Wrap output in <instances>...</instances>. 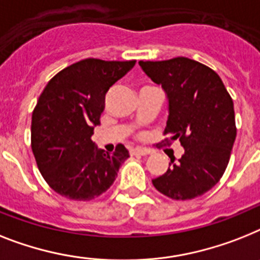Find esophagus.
Instances as JSON below:
<instances>
[{
    "instance_id": "34e87169",
    "label": "esophagus",
    "mask_w": 260,
    "mask_h": 260,
    "mask_svg": "<svg viewBox=\"0 0 260 260\" xmlns=\"http://www.w3.org/2000/svg\"><path fill=\"white\" fill-rule=\"evenodd\" d=\"M130 154H132V155H150V154H151V150L135 147V149H130Z\"/></svg>"
}]
</instances>
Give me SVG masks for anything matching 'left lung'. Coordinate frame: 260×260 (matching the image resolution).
I'll use <instances>...</instances> for the list:
<instances>
[{
	"label": "left lung",
	"mask_w": 260,
	"mask_h": 260,
	"mask_svg": "<svg viewBox=\"0 0 260 260\" xmlns=\"http://www.w3.org/2000/svg\"><path fill=\"white\" fill-rule=\"evenodd\" d=\"M143 72L162 85L169 98V119L162 141H179L184 154L154 187L175 201L201 197L226 171L237 137L234 102L220 77L209 66L186 57L166 61H139Z\"/></svg>",
	"instance_id": "obj_1"
}]
</instances>
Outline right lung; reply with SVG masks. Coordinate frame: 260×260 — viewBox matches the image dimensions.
I'll list each match as a JSON object with an SVG mask.
<instances>
[{
	"label": "right lung",
	"mask_w": 260,
	"mask_h": 260,
	"mask_svg": "<svg viewBox=\"0 0 260 260\" xmlns=\"http://www.w3.org/2000/svg\"><path fill=\"white\" fill-rule=\"evenodd\" d=\"M135 61L86 58L57 73L45 86L31 115V150L38 170L57 194L91 201L114 183L128 158L123 145L113 154L91 141L105 95Z\"/></svg>",
	"instance_id": "obj_1"
}]
</instances>
